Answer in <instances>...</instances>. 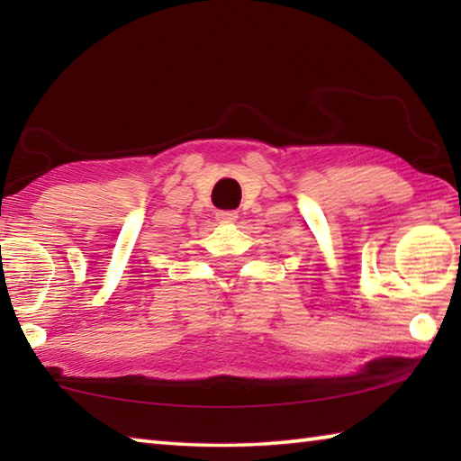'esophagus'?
<instances>
[{"mask_svg": "<svg viewBox=\"0 0 461 461\" xmlns=\"http://www.w3.org/2000/svg\"><path fill=\"white\" fill-rule=\"evenodd\" d=\"M236 220H238L236 212H220V213H217V221H220V223H233Z\"/></svg>", "mask_w": 461, "mask_h": 461, "instance_id": "obj_1", "label": "esophagus"}]
</instances>
